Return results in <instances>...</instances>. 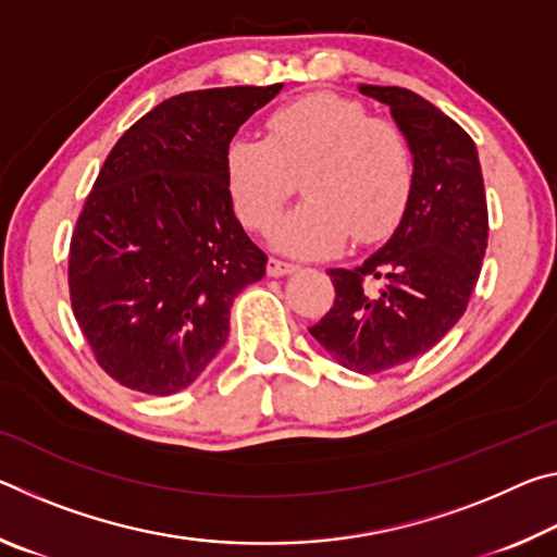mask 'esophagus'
<instances>
[{
    "label": "esophagus",
    "mask_w": 557,
    "mask_h": 557,
    "mask_svg": "<svg viewBox=\"0 0 557 557\" xmlns=\"http://www.w3.org/2000/svg\"><path fill=\"white\" fill-rule=\"evenodd\" d=\"M295 270H297V265H292V262L277 260V258L268 260V275L270 277H285V275H292Z\"/></svg>",
    "instance_id": "esophagus-1"
}]
</instances>
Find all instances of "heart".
<instances>
[{"label": "heart", "mask_w": 557, "mask_h": 557, "mask_svg": "<svg viewBox=\"0 0 557 557\" xmlns=\"http://www.w3.org/2000/svg\"><path fill=\"white\" fill-rule=\"evenodd\" d=\"M299 188L307 201L275 233L280 250L326 258L351 235L385 240L408 209L414 159L395 120L371 117L361 100L312 92L275 110L268 137H233L225 182L238 219L256 233L275 228Z\"/></svg>", "instance_id": "1"}]
</instances>
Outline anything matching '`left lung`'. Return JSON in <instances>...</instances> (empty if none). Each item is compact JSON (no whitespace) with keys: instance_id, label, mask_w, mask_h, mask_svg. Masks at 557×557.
<instances>
[{"instance_id":"left-lung-1","label":"left lung","mask_w":557,"mask_h":557,"mask_svg":"<svg viewBox=\"0 0 557 557\" xmlns=\"http://www.w3.org/2000/svg\"><path fill=\"white\" fill-rule=\"evenodd\" d=\"M385 102L414 159L412 194L391 240L358 268L329 270L334 305L309 326L356 373H381L430 351L469 305L482 270L488 211L476 147L418 92L358 86Z\"/></svg>"}]
</instances>
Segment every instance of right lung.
Returning <instances> with one entry per match:
<instances>
[{"mask_svg":"<svg viewBox=\"0 0 557 557\" xmlns=\"http://www.w3.org/2000/svg\"><path fill=\"white\" fill-rule=\"evenodd\" d=\"M280 88L182 92L110 149L71 235L69 289L98 366L125 388L191 385L228 338L233 299L265 275L235 219L225 147Z\"/></svg>","mask_w":557,"mask_h":557,"instance_id":"obj_1","label":"right lung"}]
</instances>
